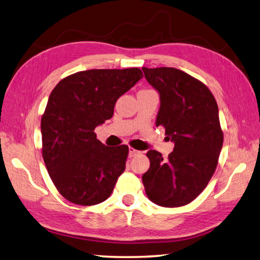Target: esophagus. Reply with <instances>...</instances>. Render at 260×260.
I'll use <instances>...</instances> for the list:
<instances>
[{"instance_id":"obj_1","label":"esophagus","mask_w":260,"mask_h":260,"mask_svg":"<svg viewBox=\"0 0 260 260\" xmlns=\"http://www.w3.org/2000/svg\"><path fill=\"white\" fill-rule=\"evenodd\" d=\"M138 154H140L139 150L132 148V147H129V157H135V156H137Z\"/></svg>"}]
</instances>
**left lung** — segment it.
Listing matches in <instances>:
<instances>
[{
  "label": "left lung",
  "mask_w": 260,
  "mask_h": 260,
  "mask_svg": "<svg viewBox=\"0 0 260 260\" xmlns=\"http://www.w3.org/2000/svg\"><path fill=\"white\" fill-rule=\"evenodd\" d=\"M143 71L159 94L156 125H163L174 143L168 160L156 150L147 153L146 194L159 206H183L202 193L216 170L223 146L217 103L203 82L175 68Z\"/></svg>",
  "instance_id": "1"
}]
</instances>
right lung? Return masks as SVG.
Listing matches in <instances>:
<instances>
[{
  "instance_id": "add662e5",
  "label": "right lung",
  "mask_w": 260,
  "mask_h": 260,
  "mask_svg": "<svg viewBox=\"0 0 260 260\" xmlns=\"http://www.w3.org/2000/svg\"><path fill=\"white\" fill-rule=\"evenodd\" d=\"M141 78L138 68L86 70L52 90L41 122L43 158L54 185L69 202L103 203L124 172L128 146L103 145L94 130L113 116L119 97Z\"/></svg>"
}]
</instances>
